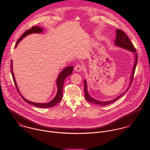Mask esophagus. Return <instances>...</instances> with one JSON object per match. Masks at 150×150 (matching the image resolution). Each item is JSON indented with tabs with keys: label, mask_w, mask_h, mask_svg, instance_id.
I'll return each instance as SVG.
<instances>
[{
	"label": "esophagus",
	"mask_w": 150,
	"mask_h": 150,
	"mask_svg": "<svg viewBox=\"0 0 150 150\" xmlns=\"http://www.w3.org/2000/svg\"><path fill=\"white\" fill-rule=\"evenodd\" d=\"M83 69V67L81 64H78L77 65H76L75 67H74V70L76 71H81V70Z\"/></svg>",
	"instance_id": "1"
}]
</instances>
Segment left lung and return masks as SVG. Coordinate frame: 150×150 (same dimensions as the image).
<instances>
[{
    "instance_id": "8db88e82",
    "label": "left lung",
    "mask_w": 150,
    "mask_h": 150,
    "mask_svg": "<svg viewBox=\"0 0 150 150\" xmlns=\"http://www.w3.org/2000/svg\"><path fill=\"white\" fill-rule=\"evenodd\" d=\"M116 39L115 40V44L118 47L124 48L125 49L128 50L129 51H130L133 52H134L135 54V61H134V64L133 68V70H132V73L131 75V77H130V84L129 86V87L127 88V89L123 92L121 95L118 96V97H117L116 98L114 99L113 100H111V101H108V102H102V101H99L98 100H96L93 98H92L89 94L88 93V90H87V86H86V80H84V92H85V97H86V100H88V102H89L90 103H94V104H96L98 105H101V106H106L107 105H109L110 103H112L114 102H115L116 100H117L120 97H121V96H122L124 95V93L127 92L128 91L129 89L130 88L131 84L132 83V81L133 80V77H134V71H135V69L136 67V65H137V55L136 53V48H134V45H133V44L130 42V39H129L128 36L127 35V34L122 30L120 29H116Z\"/></svg>"
}]
</instances>
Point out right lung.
<instances>
[{"label":"right lung","mask_w":150,"mask_h":150,"mask_svg":"<svg viewBox=\"0 0 150 150\" xmlns=\"http://www.w3.org/2000/svg\"><path fill=\"white\" fill-rule=\"evenodd\" d=\"M44 30L43 28L39 27V26H32L30 29H29L28 30H26L21 36H20V38L18 39V40H17V43L16 44V47L17 45V44L23 38H24L26 36L29 35V34H32L33 33H42L43 32ZM13 62L12 60L11 61V75L13 79V81L14 83L15 86L17 88V90L18 91V92L20 94V96H21L22 98L26 102H28V103L33 105L35 106H36L38 107H40V108H49V107H53L54 106H55V105H57V103H58L62 99V92H63V88H64V80L66 79V78L69 76V75H70L72 73L73 70V66H68L66 67V68H64V69L60 73V74H59L58 79L57 80V85L58 87V92L57 93V95L55 96V97L50 102L47 103H35V102H30L29 100H26V99H25L20 92L18 88L17 85V83L16 82V80L14 78V75L13 71Z\"/></svg>","instance_id":"obj_1"}]
</instances>
